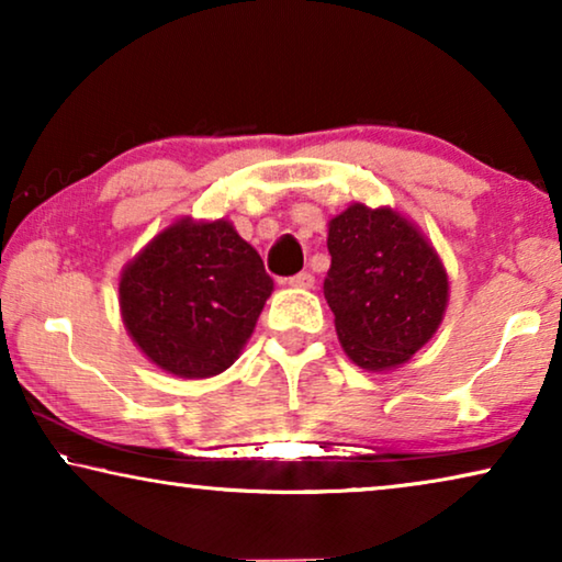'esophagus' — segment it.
<instances>
[{"label": "esophagus", "mask_w": 562, "mask_h": 562, "mask_svg": "<svg viewBox=\"0 0 562 562\" xmlns=\"http://www.w3.org/2000/svg\"><path fill=\"white\" fill-rule=\"evenodd\" d=\"M288 284H290V288L310 290V288H313V284H315V278H313V272H297L295 278L288 280Z\"/></svg>", "instance_id": "esophagus-1"}]
</instances>
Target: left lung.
<instances>
[{
  "mask_svg": "<svg viewBox=\"0 0 562 562\" xmlns=\"http://www.w3.org/2000/svg\"><path fill=\"white\" fill-rule=\"evenodd\" d=\"M328 252L323 292L350 361L366 371L406 363L447 310L449 280L437 249L393 209L350 204L328 224Z\"/></svg>",
  "mask_w": 562,
  "mask_h": 562,
  "instance_id": "obj_1",
  "label": "left lung"
}]
</instances>
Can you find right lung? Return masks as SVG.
Returning <instances> with one entry per match:
<instances>
[{"mask_svg": "<svg viewBox=\"0 0 562 562\" xmlns=\"http://www.w3.org/2000/svg\"><path fill=\"white\" fill-rule=\"evenodd\" d=\"M274 282L229 222L179 220L121 274V315L150 363L209 379L237 361Z\"/></svg>", "mask_w": 562, "mask_h": 562, "instance_id": "right-lung-1", "label": "right lung"}]
</instances>
